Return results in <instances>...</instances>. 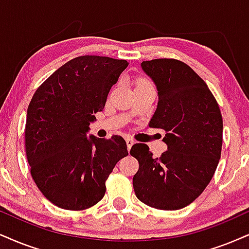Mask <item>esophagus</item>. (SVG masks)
I'll return each mask as SVG.
<instances>
[{
	"label": "esophagus",
	"instance_id": "34e87169",
	"mask_svg": "<svg viewBox=\"0 0 249 249\" xmlns=\"http://www.w3.org/2000/svg\"><path fill=\"white\" fill-rule=\"evenodd\" d=\"M126 144H127V149L130 150L131 147L134 144V140L131 139V138H126Z\"/></svg>",
	"mask_w": 249,
	"mask_h": 249
}]
</instances>
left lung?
I'll list each match as a JSON object with an SVG mask.
<instances>
[{"label":"left lung","instance_id":"1","mask_svg":"<svg viewBox=\"0 0 249 249\" xmlns=\"http://www.w3.org/2000/svg\"><path fill=\"white\" fill-rule=\"evenodd\" d=\"M141 68L159 95L149 126L165 131L168 150L153 159L147 144L132 146L130 154L139 162L133 188L147 206L178 210L193 202L215 174L223 142L221 110L207 84L184 62L159 58L143 61Z\"/></svg>","mask_w":249,"mask_h":249}]
</instances>
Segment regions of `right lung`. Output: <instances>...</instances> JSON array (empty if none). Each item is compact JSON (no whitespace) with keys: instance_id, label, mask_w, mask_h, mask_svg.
<instances>
[{"instance_id":"add662e5","label":"right lung","mask_w":249,"mask_h":249,"mask_svg":"<svg viewBox=\"0 0 249 249\" xmlns=\"http://www.w3.org/2000/svg\"><path fill=\"white\" fill-rule=\"evenodd\" d=\"M127 65L125 59L79 56L56 70L31 100L25 126L27 162L37 188L59 208L84 210L101 201L116 163L128 155L119 135H86Z\"/></svg>"}]
</instances>
